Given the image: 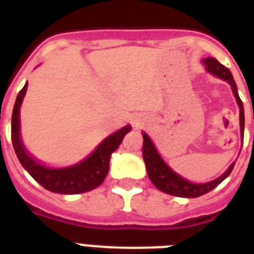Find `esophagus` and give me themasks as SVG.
<instances>
[{
    "label": "esophagus",
    "mask_w": 254,
    "mask_h": 254,
    "mask_svg": "<svg viewBox=\"0 0 254 254\" xmlns=\"http://www.w3.org/2000/svg\"><path fill=\"white\" fill-rule=\"evenodd\" d=\"M135 124V125H138V123H134Z\"/></svg>",
    "instance_id": "esophagus-1"
}]
</instances>
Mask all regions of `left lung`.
<instances>
[{
  "instance_id": "left-lung-1",
  "label": "left lung",
  "mask_w": 254,
  "mask_h": 254,
  "mask_svg": "<svg viewBox=\"0 0 254 254\" xmlns=\"http://www.w3.org/2000/svg\"><path fill=\"white\" fill-rule=\"evenodd\" d=\"M201 63L205 65V69L208 71L209 73H212L215 76L220 77L223 80H225L227 83H229V85L232 87V92L235 97H236V101L239 104V108H240V130H241V138H244V107H243V101H241L240 96L237 93V87L236 83L233 80V76L231 71H229L225 65H223L221 63L215 59V58H205L201 61ZM143 135V145H142V155L143 161H145V165H146L147 175H149V179L151 181V183L157 187L158 190H161L162 192H166L169 195H173V196H181V197H197L204 195V193L212 191L216 186H219L221 182L224 181L225 178L228 177L231 171L233 170L235 166V162L228 167V170L225 171L223 175H220L216 179H213L211 182H207V183H191L190 181L182 178L181 175H178L175 171L170 169L167 166L165 161L161 158V155L155 149L154 143L151 142L150 137L146 134V133H142Z\"/></svg>"
}]
</instances>
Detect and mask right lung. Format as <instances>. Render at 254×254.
<instances>
[{"instance_id": "add662e5", "label": "right lung", "mask_w": 254, "mask_h": 254, "mask_svg": "<svg viewBox=\"0 0 254 254\" xmlns=\"http://www.w3.org/2000/svg\"><path fill=\"white\" fill-rule=\"evenodd\" d=\"M26 91H27V83L18 93L13 108V115H11V142H13L14 151L23 169L42 187H45L51 192L72 195V193L87 192L99 187L109 171V161H111L112 153L117 150L125 134L127 131H130V125L121 127L120 130L108 135L107 138L96 147L95 151L89 157L83 159L81 162L73 166L63 167V169H51L33 158L21 141L19 108L23 101V96L26 95Z\"/></svg>"}]
</instances>
